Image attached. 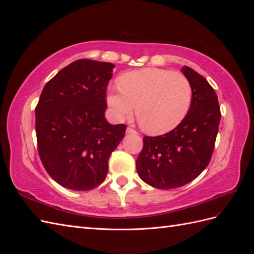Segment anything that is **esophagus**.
<instances>
[{"label": "esophagus", "instance_id": "esophagus-1", "mask_svg": "<svg viewBox=\"0 0 254 254\" xmlns=\"http://www.w3.org/2000/svg\"><path fill=\"white\" fill-rule=\"evenodd\" d=\"M126 132H127V133H136L135 130H134L133 128H130V127H128V128H127Z\"/></svg>", "mask_w": 254, "mask_h": 254}]
</instances>
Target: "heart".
Returning <instances> with one entry per match:
<instances>
[{
	"label": "heart",
	"instance_id": "b5f03b06",
	"mask_svg": "<svg viewBox=\"0 0 254 254\" xmlns=\"http://www.w3.org/2000/svg\"><path fill=\"white\" fill-rule=\"evenodd\" d=\"M119 87L107 92L112 117L122 121L135 108L141 127L150 134H163L187 117L191 103V87L181 73L148 67L122 75Z\"/></svg>",
	"mask_w": 254,
	"mask_h": 254
}]
</instances>
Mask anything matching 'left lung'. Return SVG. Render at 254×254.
I'll return each mask as SVG.
<instances>
[{
  "label": "left lung",
  "mask_w": 254,
  "mask_h": 254,
  "mask_svg": "<svg viewBox=\"0 0 254 254\" xmlns=\"http://www.w3.org/2000/svg\"><path fill=\"white\" fill-rule=\"evenodd\" d=\"M182 73L191 87L187 117L172 131L144 136L136 159L140 178L150 187L171 190L196 179L210 163L220 122L218 98L207 80L189 66Z\"/></svg>",
  "instance_id": "8db88e82"
}]
</instances>
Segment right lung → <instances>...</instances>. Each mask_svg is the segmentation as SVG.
Segmentation results:
<instances>
[{
    "instance_id": "right-lung-1",
    "label": "right lung",
    "mask_w": 254,
    "mask_h": 254,
    "mask_svg": "<svg viewBox=\"0 0 254 254\" xmlns=\"http://www.w3.org/2000/svg\"><path fill=\"white\" fill-rule=\"evenodd\" d=\"M114 64L79 59L44 86L36 107L41 162L52 179L73 190L98 187L108 173L112 151L126 125L105 119L106 92Z\"/></svg>"
}]
</instances>
